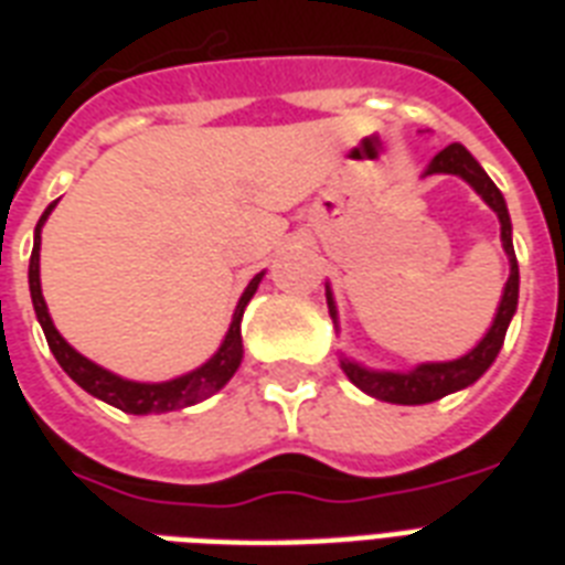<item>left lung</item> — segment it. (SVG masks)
I'll list each match as a JSON object with an SVG mask.
<instances>
[{
	"label": "left lung",
	"mask_w": 565,
	"mask_h": 565,
	"mask_svg": "<svg viewBox=\"0 0 565 565\" xmlns=\"http://www.w3.org/2000/svg\"><path fill=\"white\" fill-rule=\"evenodd\" d=\"M430 172H448V175H460L463 181H469L481 199L490 204L492 211L499 213L501 222V243H504V252L510 257V278L508 287H504V296H501L499 313H495V322L487 331L481 343L475 345L472 352L460 358V361L451 363H422L413 372H370L358 366L352 361H343V372L349 375L354 386H361L366 395H375L381 402L390 404H428L437 402L443 395L455 393V390H463V386L475 384L483 372L490 370V363L495 361L501 343H504V334H508L510 317L516 310L519 301V264L516 255H513V239H510V213L508 204H504V195L501 190L492 184V179L481 170V163L475 161L472 154L466 152L460 143L446 146L443 152L430 161ZM328 296V310H331V319L337 322V308L334 299H331V290Z\"/></svg>",
	"instance_id": "obj_1"
}]
</instances>
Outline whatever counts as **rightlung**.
Here are the masks:
<instances>
[{
    "label": "right lung",
    "mask_w": 565,
    "mask_h": 565,
    "mask_svg": "<svg viewBox=\"0 0 565 565\" xmlns=\"http://www.w3.org/2000/svg\"><path fill=\"white\" fill-rule=\"evenodd\" d=\"M52 207H55V202L43 211L38 228H34V248H31L29 260V287L31 301H34V313H38L49 349L55 354V361L61 363V370L73 377L82 390H87V393L102 398V402L114 404L119 411L135 413V416H143V413L181 411V407L199 404L202 398L216 393L220 386L228 384V377L237 372L239 358H243L239 319H243V310H246L248 299L255 296L257 284H260V275H255V278L248 281L246 292H243V299H239L237 310H234L228 334L222 340L220 352L213 354L204 366H199V370L190 372V375L175 377V381H167V384H137V381H122V377L110 375L108 370H102V366H96V363H90L87 358H82V354L75 352L73 345L57 334V328L52 326V319H49L46 301H43V292H40V228H43V222H46V216L52 213Z\"/></svg>",
    "instance_id": "add662e5"
}]
</instances>
